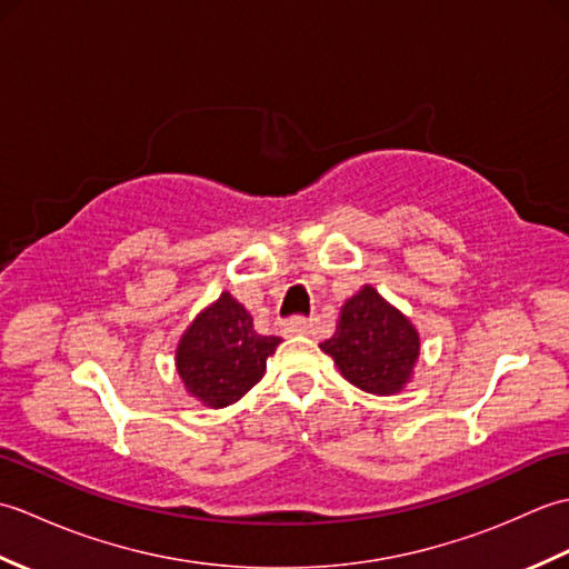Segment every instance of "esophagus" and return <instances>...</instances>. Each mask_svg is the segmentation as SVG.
I'll return each instance as SVG.
<instances>
[{"label":"esophagus","mask_w":569,"mask_h":569,"mask_svg":"<svg viewBox=\"0 0 569 569\" xmlns=\"http://www.w3.org/2000/svg\"><path fill=\"white\" fill-rule=\"evenodd\" d=\"M316 330H318V322L308 320V318H291V320H286V325H283L286 335H310Z\"/></svg>","instance_id":"obj_1"}]
</instances>
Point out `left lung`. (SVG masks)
Here are the masks:
<instances>
[{"mask_svg":"<svg viewBox=\"0 0 569 569\" xmlns=\"http://www.w3.org/2000/svg\"><path fill=\"white\" fill-rule=\"evenodd\" d=\"M320 347L357 389L391 396L413 377L420 337L401 310L365 286L342 306L335 335Z\"/></svg>","mask_w":569,"mask_h":569,"instance_id":"8db88e82","label":"left lung"}]
</instances>
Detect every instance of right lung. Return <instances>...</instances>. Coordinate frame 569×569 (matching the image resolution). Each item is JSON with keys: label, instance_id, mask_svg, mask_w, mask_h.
I'll list each match as a JSON object with an SVG mask.
<instances>
[{"label": "right lung", "instance_id": "1", "mask_svg": "<svg viewBox=\"0 0 569 569\" xmlns=\"http://www.w3.org/2000/svg\"><path fill=\"white\" fill-rule=\"evenodd\" d=\"M281 337L259 335L247 308L222 293L192 320L176 349L178 377L190 396L210 408L239 401L259 383Z\"/></svg>", "mask_w": 569, "mask_h": 569}]
</instances>
